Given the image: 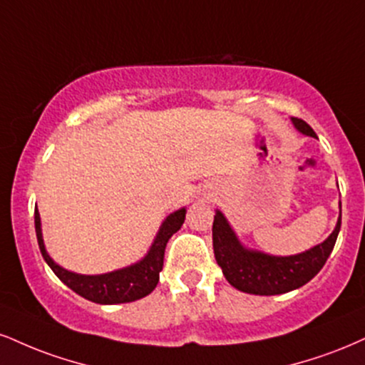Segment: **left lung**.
Masks as SVG:
<instances>
[{
  "label": "left lung",
  "mask_w": 365,
  "mask_h": 365,
  "mask_svg": "<svg viewBox=\"0 0 365 365\" xmlns=\"http://www.w3.org/2000/svg\"><path fill=\"white\" fill-rule=\"evenodd\" d=\"M301 134L316 138L314 130L301 118H292ZM335 230L323 243L289 257H277L248 248L232 230L225 214L216 209L212 222V247L217 265L232 287L255 296H277L308 284L323 269L335 247L341 225V204Z\"/></svg>",
  "instance_id": "left-lung-1"
}]
</instances>
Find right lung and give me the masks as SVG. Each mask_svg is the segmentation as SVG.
Returning <instances> with one entry per match:
<instances>
[{"mask_svg": "<svg viewBox=\"0 0 365 365\" xmlns=\"http://www.w3.org/2000/svg\"><path fill=\"white\" fill-rule=\"evenodd\" d=\"M185 214L187 207H182L166 216L148 253L140 260L98 275L76 274L52 260L51 255L47 253L46 245H43L41 214L37 207H35V232H37L38 248H41L43 260L47 262V265L59 277L61 282H64L71 291L80 294L88 301L96 302V304H120V302L138 301L155 291L158 280H160V272L163 270L166 243L182 227Z\"/></svg>", "mask_w": 365, "mask_h": 365, "instance_id": "add662e5", "label": "right lung"}]
</instances>
